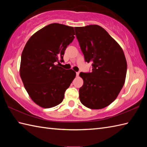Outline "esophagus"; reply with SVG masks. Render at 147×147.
Masks as SVG:
<instances>
[{
    "label": "esophagus",
    "mask_w": 147,
    "mask_h": 147,
    "mask_svg": "<svg viewBox=\"0 0 147 147\" xmlns=\"http://www.w3.org/2000/svg\"><path fill=\"white\" fill-rule=\"evenodd\" d=\"M80 72H76V76H79Z\"/></svg>",
    "instance_id": "34e87169"
}]
</instances>
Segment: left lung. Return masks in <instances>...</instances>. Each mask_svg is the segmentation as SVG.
Masks as SVG:
<instances>
[{"mask_svg": "<svg viewBox=\"0 0 147 147\" xmlns=\"http://www.w3.org/2000/svg\"><path fill=\"white\" fill-rule=\"evenodd\" d=\"M74 30L85 61L92 65V72L80 74L84 82L79 90L80 100L88 108H104L117 98L125 82V55L101 26L92 24Z\"/></svg>", "mask_w": 147, "mask_h": 147, "instance_id": "left-lung-1", "label": "left lung"}]
</instances>
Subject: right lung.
Listing matches in <instances>:
<instances>
[{"label":"right lung","mask_w":147,"mask_h":147,"mask_svg":"<svg viewBox=\"0 0 147 147\" xmlns=\"http://www.w3.org/2000/svg\"><path fill=\"white\" fill-rule=\"evenodd\" d=\"M74 28L59 23L43 27L30 37L22 52L20 76L33 101L43 108L62 102L76 76L57 62H64V51L74 38Z\"/></svg>","instance_id":"obj_1"}]
</instances>
